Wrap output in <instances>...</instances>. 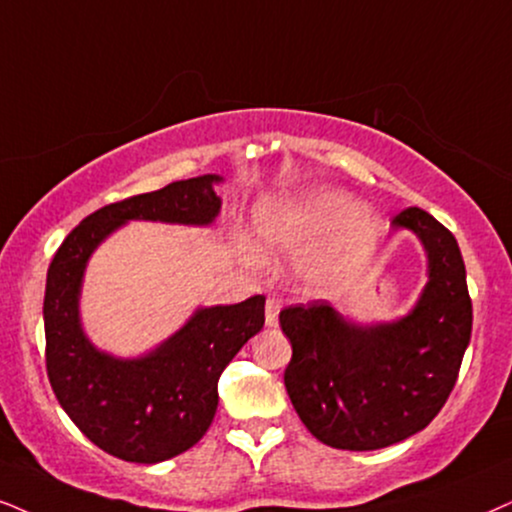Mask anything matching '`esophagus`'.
I'll use <instances>...</instances> for the list:
<instances>
[{
  "label": "esophagus",
  "instance_id": "obj_1",
  "mask_svg": "<svg viewBox=\"0 0 512 512\" xmlns=\"http://www.w3.org/2000/svg\"><path fill=\"white\" fill-rule=\"evenodd\" d=\"M278 312H281V300H276V297H269L267 304H264V321H267V326H276Z\"/></svg>",
  "mask_w": 512,
  "mask_h": 512
}]
</instances>
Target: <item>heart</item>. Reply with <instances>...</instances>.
<instances>
[{
  "instance_id": "heart-1",
  "label": "heart",
  "mask_w": 512,
  "mask_h": 512,
  "mask_svg": "<svg viewBox=\"0 0 512 512\" xmlns=\"http://www.w3.org/2000/svg\"><path fill=\"white\" fill-rule=\"evenodd\" d=\"M255 234L264 245L288 252H316L309 276L319 286H340L359 274L373 252L378 226L354 198L314 191L300 198L262 200Z\"/></svg>"
}]
</instances>
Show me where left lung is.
<instances>
[{
	"instance_id": "8db88e82",
	"label": "left lung",
	"mask_w": 512,
	"mask_h": 512,
	"mask_svg": "<svg viewBox=\"0 0 512 512\" xmlns=\"http://www.w3.org/2000/svg\"><path fill=\"white\" fill-rule=\"evenodd\" d=\"M428 252V283L409 314L359 326L328 302L278 314L293 357L283 373L297 416L333 449L373 451L428 428L454 390L472 331L454 234L420 208L394 217Z\"/></svg>"
}]
</instances>
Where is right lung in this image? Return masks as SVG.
<instances>
[{"mask_svg":"<svg viewBox=\"0 0 512 512\" xmlns=\"http://www.w3.org/2000/svg\"><path fill=\"white\" fill-rule=\"evenodd\" d=\"M203 174L172 181L92 212L66 236L47 271L44 335L47 375L58 404L82 435L129 463H160L191 449L215 418L219 375L264 326V295L203 307L172 338L139 359L99 352L80 323L89 257L129 219L208 226L222 200Z\"/></svg>","mask_w":512,"mask_h":512,"instance_id":"1","label":"right lung"}]
</instances>
